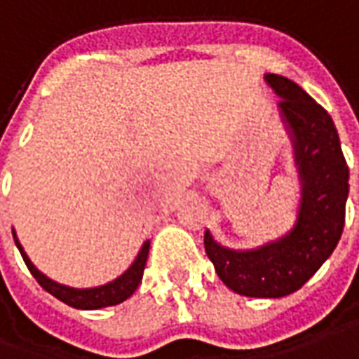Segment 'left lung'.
Here are the masks:
<instances>
[{
	"label": "left lung",
	"mask_w": 359,
	"mask_h": 359,
	"mask_svg": "<svg viewBox=\"0 0 359 359\" xmlns=\"http://www.w3.org/2000/svg\"><path fill=\"white\" fill-rule=\"evenodd\" d=\"M279 100V116L292 143L301 182L297 222L253 250H230L206 230L204 248L224 285L243 297L279 299L299 291L336 250L346 220L348 165L328 111L297 82L265 74Z\"/></svg>",
	"instance_id": "obj_1"
}]
</instances>
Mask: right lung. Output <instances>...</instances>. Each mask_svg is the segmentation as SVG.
<instances>
[{
  "label": "right lung",
  "mask_w": 359,
  "mask_h": 359,
  "mask_svg": "<svg viewBox=\"0 0 359 359\" xmlns=\"http://www.w3.org/2000/svg\"><path fill=\"white\" fill-rule=\"evenodd\" d=\"M13 240H15L17 250L21 251V257H23V262L29 267L31 275L36 279V283L46 292L57 297L58 301H62L68 306H72V309H80V311H96V309H104V306H114V304H119V302L129 299L139 287L141 279H143V271H145V263H147L149 255V245H151L149 240L141 245L135 262L131 263L128 271L121 273L118 279L106 283V285H100V287H92V289H74V287H67V285L53 281V279L46 277L45 273L39 271L33 265V262L29 259L23 245L17 240L15 230H13Z\"/></svg>",
  "instance_id": "right-lung-1"
}]
</instances>
